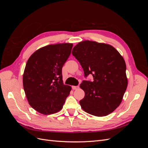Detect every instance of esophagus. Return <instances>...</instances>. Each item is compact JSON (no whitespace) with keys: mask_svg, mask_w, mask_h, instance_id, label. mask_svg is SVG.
Here are the masks:
<instances>
[{"mask_svg":"<svg viewBox=\"0 0 148 148\" xmlns=\"http://www.w3.org/2000/svg\"><path fill=\"white\" fill-rule=\"evenodd\" d=\"M78 88H79L78 86H72V89H73V90H76V89H78Z\"/></svg>","mask_w":148,"mask_h":148,"instance_id":"obj_1","label":"esophagus"}]
</instances>
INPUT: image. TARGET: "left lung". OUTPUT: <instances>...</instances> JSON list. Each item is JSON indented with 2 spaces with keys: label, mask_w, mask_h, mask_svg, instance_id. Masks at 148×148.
Segmentation results:
<instances>
[{
  "label": "left lung",
  "mask_w": 148,
  "mask_h": 148,
  "mask_svg": "<svg viewBox=\"0 0 148 148\" xmlns=\"http://www.w3.org/2000/svg\"><path fill=\"white\" fill-rule=\"evenodd\" d=\"M71 53L81 64L84 77L92 75L94 78L80 84L85 93L79 101L82 108L97 117L110 114L120 104L127 88L123 57L109 44L91 41L79 42Z\"/></svg>",
  "instance_id": "8db88e82"
}]
</instances>
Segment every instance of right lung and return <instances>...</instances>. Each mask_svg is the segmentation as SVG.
<instances>
[{
    "label": "right lung",
    "instance_id": "add662e5",
    "mask_svg": "<svg viewBox=\"0 0 148 148\" xmlns=\"http://www.w3.org/2000/svg\"><path fill=\"white\" fill-rule=\"evenodd\" d=\"M72 47L71 43L51 44L39 49L28 60L23 88L29 104L38 112H58L70 95L71 88L64 84L62 70Z\"/></svg>",
    "mask_w": 148,
    "mask_h": 148
}]
</instances>
